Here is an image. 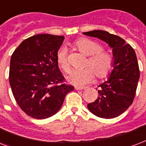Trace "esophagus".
Segmentation results:
<instances>
[{"label":"esophagus","mask_w":146,"mask_h":146,"mask_svg":"<svg viewBox=\"0 0 146 146\" xmlns=\"http://www.w3.org/2000/svg\"><path fill=\"white\" fill-rule=\"evenodd\" d=\"M74 88L76 90H84L86 88V87H84V86H75Z\"/></svg>","instance_id":"34e87169"}]
</instances>
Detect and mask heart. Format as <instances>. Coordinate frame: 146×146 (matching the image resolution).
Instances as JSON below:
<instances>
[{
  "instance_id": "obj_1",
  "label": "heart",
  "mask_w": 146,
  "mask_h": 146,
  "mask_svg": "<svg viewBox=\"0 0 146 146\" xmlns=\"http://www.w3.org/2000/svg\"><path fill=\"white\" fill-rule=\"evenodd\" d=\"M80 52L89 56L87 65L82 69H74L67 76L69 83L74 85H84L90 82L95 77L98 78L106 77L113 68V57L110 54L102 51V47L94 40L88 38H81L75 43ZM57 63L63 71L68 72L69 64L67 58L65 47H61L57 52Z\"/></svg>"
}]
</instances>
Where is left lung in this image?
I'll return each mask as SVG.
<instances>
[{"label": "left lung", "instance_id": "left-lung-1", "mask_svg": "<svg viewBox=\"0 0 146 146\" xmlns=\"http://www.w3.org/2000/svg\"><path fill=\"white\" fill-rule=\"evenodd\" d=\"M83 35L105 41L112 49L113 68L105 82L98 85V97L88 104V110L103 119H113L122 114L131 105L140 77L134 49L119 36L101 30Z\"/></svg>", "mask_w": 146, "mask_h": 146}]
</instances>
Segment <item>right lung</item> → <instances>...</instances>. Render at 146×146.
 Returning <instances> with one entry per match:
<instances>
[{
  "label": "right lung",
  "instance_id": "obj_1",
  "mask_svg": "<svg viewBox=\"0 0 146 146\" xmlns=\"http://www.w3.org/2000/svg\"><path fill=\"white\" fill-rule=\"evenodd\" d=\"M64 36L37 35L25 39L16 48L10 61L9 82L17 105L27 115L49 118L63 105L72 85L63 84L64 78L57 63V52Z\"/></svg>",
  "mask_w": 146,
  "mask_h": 146
}]
</instances>
